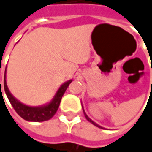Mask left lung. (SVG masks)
<instances>
[{
    "instance_id": "8db88e82",
    "label": "left lung",
    "mask_w": 152,
    "mask_h": 152,
    "mask_svg": "<svg viewBox=\"0 0 152 152\" xmlns=\"http://www.w3.org/2000/svg\"><path fill=\"white\" fill-rule=\"evenodd\" d=\"M82 107H83V106H82ZM83 113H84V116H85V118H86V120H87L88 121H90L91 123H92L93 125H95L96 127H98V128H99V129H104L103 127H101V126H99V124H97L96 122H94V121H93L92 120H91V119L89 118V116H88V115L86 114V113H85V111H84V109H83Z\"/></svg>"
}]
</instances>
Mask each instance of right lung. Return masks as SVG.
<instances>
[{
	"instance_id": "obj_1",
	"label": "right lung",
	"mask_w": 152,
	"mask_h": 152,
	"mask_svg": "<svg viewBox=\"0 0 152 152\" xmlns=\"http://www.w3.org/2000/svg\"><path fill=\"white\" fill-rule=\"evenodd\" d=\"M6 73H7V69H5V74H4V91H5V93H6L10 102L11 103L12 106L14 107L15 112L18 113V115L21 116L23 120L28 121L40 122V121H45L50 120L57 112L63 94L65 93L69 83L73 81L71 79V80H69V81L65 82L64 83H62L50 102L39 106H31L20 102L11 94V92L10 91L8 85H7Z\"/></svg>"
}]
</instances>
